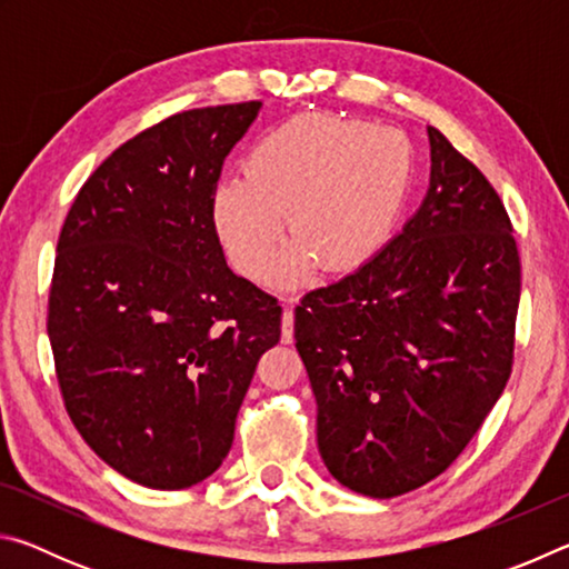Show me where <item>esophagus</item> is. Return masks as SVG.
I'll return each mask as SVG.
<instances>
[{
	"label": "esophagus",
	"instance_id": "34e87169",
	"mask_svg": "<svg viewBox=\"0 0 569 569\" xmlns=\"http://www.w3.org/2000/svg\"><path fill=\"white\" fill-rule=\"evenodd\" d=\"M281 341L291 343L293 341V308L286 306L283 308V319H281Z\"/></svg>",
	"mask_w": 569,
	"mask_h": 569
}]
</instances>
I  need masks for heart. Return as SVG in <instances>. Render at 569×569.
Instances as JSON below:
<instances>
[{"label": "heart", "instance_id": "heart-1", "mask_svg": "<svg viewBox=\"0 0 569 569\" xmlns=\"http://www.w3.org/2000/svg\"><path fill=\"white\" fill-rule=\"evenodd\" d=\"M417 180V150L407 132L336 114H298L250 142L243 176L213 190V223L230 263L250 281L281 263L298 278L316 261L351 273L389 243Z\"/></svg>", "mask_w": 569, "mask_h": 569}]
</instances>
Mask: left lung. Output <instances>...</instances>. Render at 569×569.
Masks as SVG:
<instances>
[{
	"instance_id": "1",
	"label": "left lung",
	"mask_w": 569,
	"mask_h": 569,
	"mask_svg": "<svg viewBox=\"0 0 569 569\" xmlns=\"http://www.w3.org/2000/svg\"><path fill=\"white\" fill-rule=\"evenodd\" d=\"M429 146L427 198L401 233L296 308L323 465L373 499L439 477L502 397L515 361L512 220L437 128Z\"/></svg>"
}]
</instances>
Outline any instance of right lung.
Returning a JSON list of instances; mask_svg holds the SVG:
<instances>
[{"mask_svg": "<svg viewBox=\"0 0 569 569\" xmlns=\"http://www.w3.org/2000/svg\"><path fill=\"white\" fill-rule=\"evenodd\" d=\"M261 102L170 114L77 192L47 308L74 429L104 465L186 489L223 465L281 306L226 266L213 190Z\"/></svg>", "mask_w": 569, "mask_h": 569, "instance_id": "obj_1", "label": "right lung"}]
</instances>
